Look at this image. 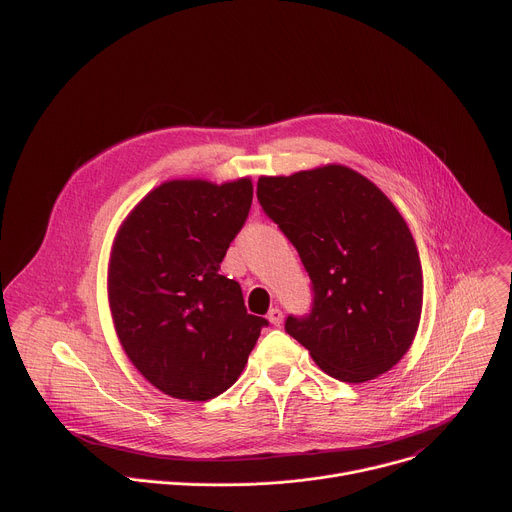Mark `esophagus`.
<instances>
[{"instance_id":"esophagus-1","label":"esophagus","mask_w":512,"mask_h":512,"mask_svg":"<svg viewBox=\"0 0 512 512\" xmlns=\"http://www.w3.org/2000/svg\"><path fill=\"white\" fill-rule=\"evenodd\" d=\"M267 320L273 324V326H281L283 322V312L279 308H271L269 314H267Z\"/></svg>"}]
</instances>
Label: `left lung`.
I'll return each instance as SVG.
<instances>
[{"label":"left lung","mask_w":512,"mask_h":512,"mask_svg":"<svg viewBox=\"0 0 512 512\" xmlns=\"http://www.w3.org/2000/svg\"><path fill=\"white\" fill-rule=\"evenodd\" d=\"M257 198L312 279L310 314L287 316L285 332L338 381L391 371L415 338L423 304L419 253L395 204L338 164L261 176Z\"/></svg>","instance_id":"8db88e82"}]
</instances>
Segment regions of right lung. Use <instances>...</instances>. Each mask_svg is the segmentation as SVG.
Here are the masks:
<instances>
[{
    "label": "right lung",
    "mask_w": 512,
    "mask_h": 512,
    "mask_svg": "<svg viewBox=\"0 0 512 512\" xmlns=\"http://www.w3.org/2000/svg\"><path fill=\"white\" fill-rule=\"evenodd\" d=\"M253 200L249 178L170 180L125 218L109 261V306L133 367L162 393L208 401L243 373L269 322L221 275Z\"/></svg>",
    "instance_id": "obj_1"
}]
</instances>
